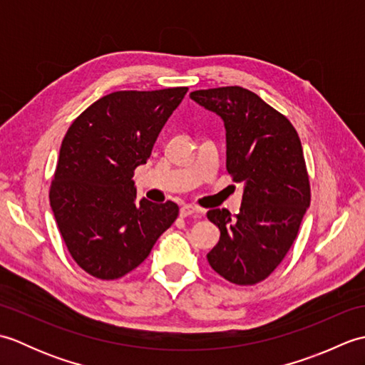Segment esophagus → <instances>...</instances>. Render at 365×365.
I'll use <instances>...</instances> for the list:
<instances>
[{"label":"esophagus","mask_w":365,"mask_h":365,"mask_svg":"<svg viewBox=\"0 0 365 365\" xmlns=\"http://www.w3.org/2000/svg\"><path fill=\"white\" fill-rule=\"evenodd\" d=\"M202 215V210L200 208L191 205V204H185L180 207V216L182 218H187V216H200Z\"/></svg>","instance_id":"esophagus-1"}]
</instances>
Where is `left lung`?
<instances>
[{
    "instance_id": "left-lung-1",
    "label": "left lung",
    "mask_w": 365,
    "mask_h": 365,
    "mask_svg": "<svg viewBox=\"0 0 365 365\" xmlns=\"http://www.w3.org/2000/svg\"><path fill=\"white\" fill-rule=\"evenodd\" d=\"M190 97L222 119L227 173L245 183L238 215L226 208L207 213L221 232L207 260L229 282L254 285L282 262L311 204L299 136L284 114L245 88L202 89Z\"/></svg>"
}]
</instances>
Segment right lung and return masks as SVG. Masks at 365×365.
Returning <instances> with one entry per match:
<instances>
[{
    "label": "right lung",
    "mask_w": 365,
    "mask_h": 365,
    "mask_svg": "<svg viewBox=\"0 0 365 365\" xmlns=\"http://www.w3.org/2000/svg\"><path fill=\"white\" fill-rule=\"evenodd\" d=\"M188 88L118 91L68 127L50 187V205L72 259L98 279H119L147 259L178 216L177 204L136 199L135 169Z\"/></svg>",
    "instance_id": "right-lung-1"
}]
</instances>
